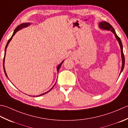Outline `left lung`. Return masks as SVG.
Instances as JSON below:
<instances>
[{
    "mask_svg": "<svg viewBox=\"0 0 128 128\" xmlns=\"http://www.w3.org/2000/svg\"><path fill=\"white\" fill-rule=\"evenodd\" d=\"M99 27H100V28L101 29L111 31L114 34V35H115V37H116V39L118 41L120 47L121 56H122V69H121V71H120V74L122 72V70H123V69H124V64H125V57H124V53H123V50H122V43L120 38L118 36V35H116V31H115V30H114V28H113V26H112L110 24H109V23L105 22V21L100 22V24H99ZM120 74H119V76H120Z\"/></svg>",
    "mask_w": 128,
    "mask_h": 128,
    "instance_id": "1",
    "label": "left lung"
}]
</instances>
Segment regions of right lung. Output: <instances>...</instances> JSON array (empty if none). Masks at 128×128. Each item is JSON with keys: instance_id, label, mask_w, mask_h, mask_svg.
Returning a JSON list of instances; mask_svg holds the SVG:
<instances>
[{"instance_id": "right-lung-1", "label": "right lung", "mask_w": 128, "mask_h": 128, "mask_svg": "<svg viewBox=\"0 0 128 128\" xmlns=\"http://www.w3.org/2000/svg\"><path fill=\"white\" fill-rule=\"evenodd\" d=\"M30 24V23H29V22H27V23H22V24H20V25H18V26L16 27V28H15V29L14 30V32H13V34H12V37L9 38V40H8V42H7V44H6V48H5V53H4V60H3V68H4V71L5 74H6V77H8V76H7V74H6V70H5V67H4V62H5V57H6V48H7V47H8V46L9 42H10V41L12 40V37H13V36H14V35L15 34V33H16L17 31H19V30H20V29H22V28H26V27L28 26ZM64 61H62L60 64H58V66H57V72H58L59 70H60V67H61V65H62V63H63V62H64ZM55 84H56V83H55V84H54V85H55ZM54 85L52 87V88H51L50 90L48 91V92H45V93L41 94H40V95H38V96H36V97H39V96H42V95H44V94H46V93H48V92H50V91L52 89V88H54ZM34 97H35V96H34Z\"/></svg>"}]
</instances>
